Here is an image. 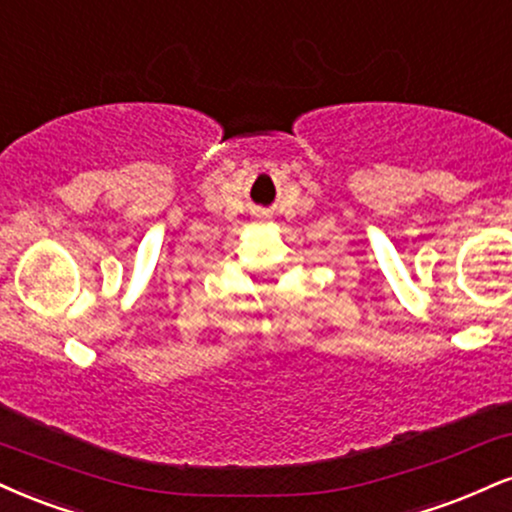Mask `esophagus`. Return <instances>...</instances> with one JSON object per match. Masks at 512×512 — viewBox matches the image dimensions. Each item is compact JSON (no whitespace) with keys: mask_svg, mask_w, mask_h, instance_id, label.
<instances>
[{"mask_svg":"<svg viewBox=\"0 0 512 512\" xmlns=\"http://www.w3.org/2000/svg\"><path fill=\"white\" fill-rule=\"evenodd\" d=\"M261 220H263V215H261Z\"/></svg>","mask_w":512,"mask_h":512,"instance_id":"esophagus-1","label":"esophagus"}]
</instances>
